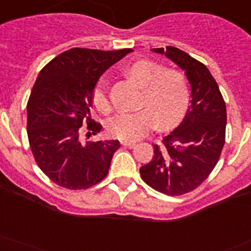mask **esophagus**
<instances>
[{"mask_svg": "<svg viewBox=\"0 0 251 251\" xmlns=\"http://www.w3.org/2000/svg\"><path fill=\"white\" fill-rule=\"evenodd\" d=\"M122 145L126 146V148L133 149L134 146H136V142H134V141H122Z\"/></svg>", "mask_w": 251, "mask_h": 251, "instance_id": "esophagus-1", "label": "esophagus"}]
</instances>
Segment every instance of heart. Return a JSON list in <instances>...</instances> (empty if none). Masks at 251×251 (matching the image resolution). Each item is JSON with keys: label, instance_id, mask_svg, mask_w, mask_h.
Instances as JSON below:
<instances>
[{"label": "heart", "instance_id": "1", "mask_svg": "<svg viewBox=\"0 0 251 251\" xmlns=\"http://www.w3.org/2000/svg\"><path fill=\"white\" fill-rule=\"evenodd\" d=\"M127 75L142 84L134 111H122L107 123L111 136L126 141L140 140L156 126L171 127L185 114L188 105V87L185 75L175 69H164L150 60H137L126 69ZM93 105L103 114L113 109L107 86L100 80L93 88Z\"/></svg>", "mask_w": 251, "mask_h": 251}]
</instances>
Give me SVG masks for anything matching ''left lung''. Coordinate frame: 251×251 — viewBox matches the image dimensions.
Here are the masks:
<instances>
[{
    "mask_svg": "<svg viewBox=\"0 0 251 251\" xmlns=\"http://www.w3.org/2000/svg\"><path fill=\"white\" fill-rule=\"evenodd\" d=\"M179 66L191 87V102L178 127L154 145V156L140 168L156 191L177 196L195 190L218 163L226 137L227 111L219 87L200 61L177 47L152 49Z\"/></svg>",
    "mask_w": 251,
    "mask_h": 251,
    "instance_id": "obj_1",
    "label": "left lung"
}]
</instances>
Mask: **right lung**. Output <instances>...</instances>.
Wrapping results in <instances>:
<instances>
[{
    "instance_id": "right-lung-1",
    "label": "right lung",
    "mask_w": 251,
    "mask_h": 251,
    "mask_svg": "<svg viewBox=\"0 0 251 251\" xmlns=\"http://www.w3.org/2000/svg\"><path fill=\"white\" fill-rule=\"evenodd\" d=\"M130 49L101 51L70 49L39 72L26 105L28 138L41 171L56 185L82 190L106 177L118 140L84 142L101 126L92 121V92L100 76Z\"/></svg>"
}]
</instances>
